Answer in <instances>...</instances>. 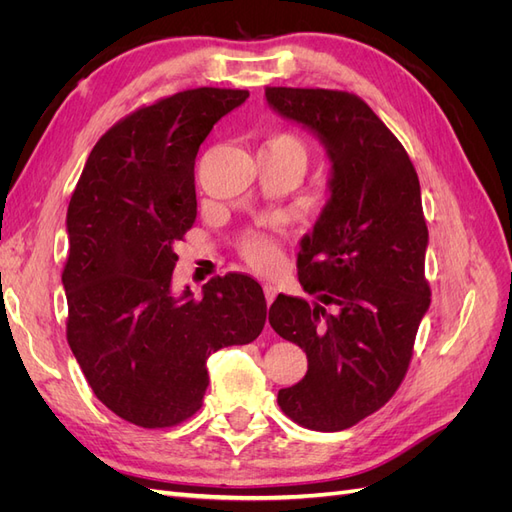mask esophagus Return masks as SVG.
Wrapping results in <instances>:
<instances>
[{
	"mask_svg": "<svg viewBox=\"0 0 512 512\" xmlns=\"http://www.w3.org/2000/svg\"><path fill=\"white\" fill-rule=\"evenodd\" d=\"M262 288H265L267 305H271V303H273V299H275V294H277V288H275V286H271V284H265V286H262Z\"/></svg>",
	"mask_w": 512,
	"mask_h": 512,
	"instance_id": "esophagus-1",
	"label": "esophagus"
}]
</instances>
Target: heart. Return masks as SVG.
<instances>
[{
	"label": "heart",
	"mask_w": 512,
	"mask_h": 512,
	"mask_svg": "<svg viewBox=\"0 0 512 512\" xmlns=\"http://www.w3.org/2000/svg\"><path fill=\"white\" fill-rule=\"evenodd\" d=\"M265 147L292 149V151H297L299 156L305 160V147H303L299 138L292 136V134H273ZM241 252L247 258V262H252L254 267H262V269L273 267L277 262V256H280V252H277V243L271 237L262 235V232H250V235L243 239Z\"/></svg>",
	"instance_id": "1"
}]
</instances>
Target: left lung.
<instances>
[{"label":"left lung","mask_w":512,"mask_h":512,"mask_svg":"<svg viewBox=\"0 0 512 512\" xmlns=\"http://www.w3.org/2000/svg\"><path fill=\"white\" fill-rule=\"evenodd\" d=\"M269 106L314 132L331 162L329 200L301 241L299 282L314 301L277 294L273 331L307 354L282 412L314 431H342L380 410L404 380L431 290L429 232L408 153L354 94L267 87Z\"/></svg>","instance_id":"left-lung-1"}]
</instances>
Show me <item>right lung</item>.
Wrapping results in <instances>:
<instances>
[{"mask_svg": "<svg viewBox=\"0 0 512 512\" xmlns=\"http://www.w3.org/2000/svg\"><path fill=\"white\" fill-rule=\"evenodd\" d=\"M245 89L198 87L138 108L91 149L68 205V344L91 391L123 421L173 427L203 406L207 359L250 344L267 301L228 273L173 292L175 243L196 220L198 147Z\"/></svg>", "mask_w": 512, "mask_h": 512, "instance_id": "right-lung-1", "label": "right lung"}]
</instances>
